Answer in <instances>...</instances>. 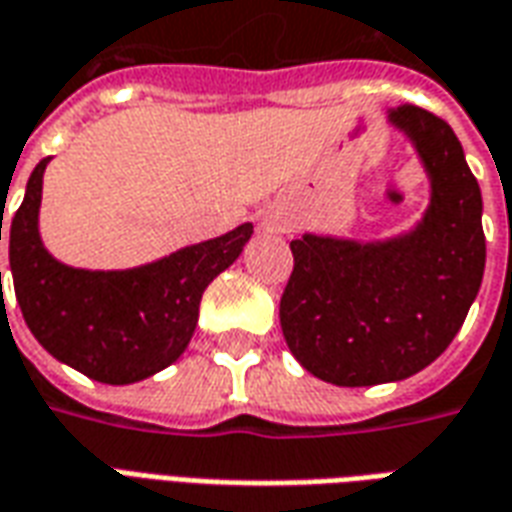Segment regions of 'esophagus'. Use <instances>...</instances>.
I'll list each match as a JSON object with an SVG mask.
<instances>
[{"mask_svg": "<svg viewBox=\"0 0 512 512\" xmlns=\"http://www.w3.org/2000/svg\"><path fill=\"white\" fill-rule=\"evenodd\" d=\"M263 224H266L268 230H279V227H282V219H279V216H271V213H268V216H263Z\"/></svg>", "mask_w": 512, "mask_h": 512, "instance_id": "1", "label": "esophagus"}]
</instances>
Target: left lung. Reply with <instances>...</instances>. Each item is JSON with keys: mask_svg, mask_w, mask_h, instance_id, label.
<instances>
[{"mask_svg": "<svg viewBox=\"0 0 512 512\" xmlns=\"http://www.w3.org/2000/svg\"><path fill=\"white\" fill-rule=\"evenodd\" d=\"M430 178L422 222L389 241L304 233L279 323L290 354L337 386L403 381L439 359L466 321L485 268L483 197L458 136L414 104L389 112Z\"/></svg>", "mask_w": 512, "mask_h": 512, "instance_id": "1", "label": "left lung"}]
</instances>
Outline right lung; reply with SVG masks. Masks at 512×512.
<instances>
[{
	"mask_svg": "<svg viewBox=\"0 0 512 512\" xmlns=\"http://www.w3.org/2000/svg\"><path fill=\"white\" fill-rule=\"evenodd\" d=\"M46 164L49 158L32 169L10 222V271L29 332L54 359L101 384L153 376L186 351L202 293L244 252L252 224L126 271L65 266L49 255L38 233Z\"/></svg>",
	"mask_w": 512,
	"mask_h": 512,
	"instance_id": "1",
	"label": "right lung"
}]
</instances>
